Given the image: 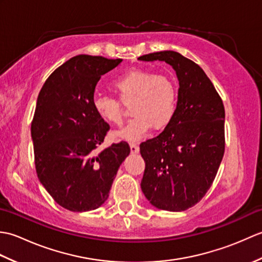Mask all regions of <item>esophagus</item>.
Segmentation results:
<instances>
[{
  "label": "esophagus",
  "mask_w": 262,
  "mask_h": 262,
  "mask_svg": "<svg viewBox=\"0 0 262 262\" xmlns=\"http://www.w3.org/2000/svg\"><path fill=\"white\" fill-rule=\"evenodd\" d=\"M130 152L133 153V154H135V153H138V152H140V147H138L137 145H136V144H130Z\"/></svg>",
  "instance_id": "34e87169"
}]
</instances>
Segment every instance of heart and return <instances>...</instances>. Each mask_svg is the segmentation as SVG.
Returning a JSON list of instances; mask_svg holds the SVG:
<instances>
[{"mask_svg":"<svg viewBox=\"0 0 262 262\" xmlns=\"http://www.w3.org/2000/svg\"><path fill=\"white\" fill-rule=\"evenodd\" d=\"M120 101L130 104L133 118L122 129L115 133L117 140L138 142L153 127L162 129L173 119L177 109V88L171 77L157 74L152 70L134 69L114 82ZM93 109L102 121L119 126L122 110L118 100L109 96H97Z\"/></svg>","mask_w":262,"mask_h":262,"instance_id":"b5f03b06","label":"heart"}]
</instances>
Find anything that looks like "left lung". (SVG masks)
<instances>
[{
  "instance_id": "obj_1",
  "label": "left lung",
  "mask_w": 262,
  "mask_h": 262,
  "mask_svg": "<svg viewBox=\"0 0 262 262\" xmlns=\"http://www.w3.org/2000/svg\"><path fill=\"white\" fill-rule=\"evenodd\" d=\"M172 66L179 81L173 119L157 137L142 143L144 196L154 207L181 211L200 202L213 183L225 149V110L203 69L173 51L138 57Z\"/></svg>"
}]
</instances>
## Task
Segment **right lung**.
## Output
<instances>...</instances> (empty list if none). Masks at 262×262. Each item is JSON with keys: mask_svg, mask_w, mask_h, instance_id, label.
<instances>
[{"mask_svg": "<svg viewBox=\"0 0 262 262\" xmlns=\"http://www.w3.org/2000/svg\"><path fill=\"white\" fill-rule=\"evenodd\" d=\"M121 60L77 55L55 70L39 92L31 122L37 176L55 202L71 211L104 204L130 153L126 142L97 151L109 125L93 109L94 90Z\"/></svg>", "mask_w": 262, "mask_h": 262, "instance_id": "right-lung-1", "label": "right lung"}]
</instances>
